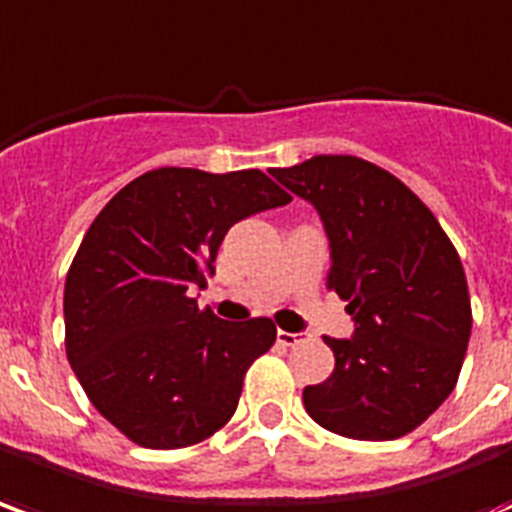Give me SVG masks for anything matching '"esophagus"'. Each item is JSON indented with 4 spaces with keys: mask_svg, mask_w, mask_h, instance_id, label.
<instances>
[{
    "mask_svg": "<svg viewBox=\"0 0 512 512\" xmlns=\"http://www.w3.org/2000/svg\"><path fill=\"white\" fill-rule=\"evenodd\" d=\"M278 343H281V346H297V343H300V335L286 333V330H278Z\"/></svg>",
    "mask_w": 512,
    "mask_h": 512,
    "instance_id": "obj_1",
    "label": "esophagus"
}]
</instances>
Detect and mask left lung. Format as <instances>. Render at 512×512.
<instances>
[{
	"instance_id": "obj_1",
	"label": "left lung",
	"mask_w": 512,
	"mask_h": 512,
	"mask_svg": "<svg viewBox=\"0 0 512 512\" xmlns=\"http://www.w3.org/2000/svg\"><path fill=\"white\" fill-rule=\"evenodd\" d=\"M272 177L322 215L333 251L327 289L357 324L349 341L324 338L335 368L302 390L305 412L363 442L412 434L453 393L472 333L455 245L434 212L371 160L316 155Z\"/></svg>"
}]
</instances>
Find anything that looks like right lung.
Masks as SVG:
<instances>
[{"instance_id":"obj_1","label":"right lung","mask_w":512,"mask_h":512,"mask_svg":"<svg viewBox=\"0 0 512 512\" xmlns=\"http://www.w3.org/2000/svg\"><path fill=\"white\" fill-rule=\"evenodd\" d=\"M292 196L264 171L152 169L100 210L65 281V352L108 423L149 450L229 423L242 379L275 343L272 319L223 322L190 292L226 231Z\"/></svg>"}]
</instances>
